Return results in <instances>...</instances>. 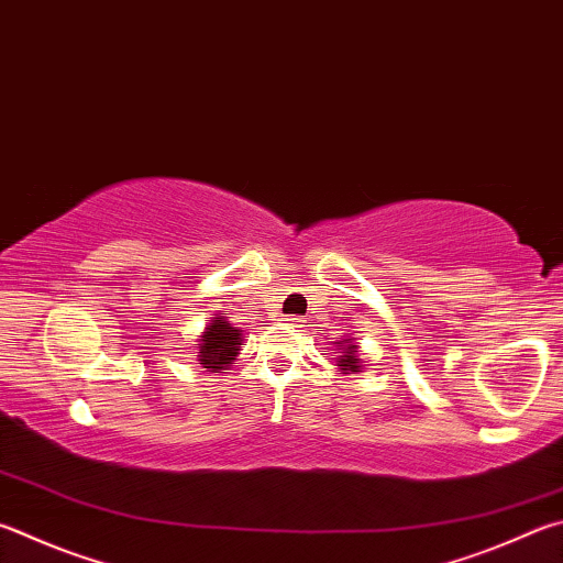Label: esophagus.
Instances as JSON below:
<instances>
[{
	"instance_id": "obj_1",
	"label": "esophagus",
	"mask_w": 563,
	"mask_h": 563,
	"mask_svg": "<svg viewBox=\"0 0 563 563\" xmlns=\"http://www.w3.org/2000/svg\"><path fill=\"white\" fill-rule=\"evenodd\" d=\"M285 324H290V327H302V317L300 314H290V317H285V320H283Z\"/></svg>"
}]
</instances>
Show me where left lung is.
I'll list each match as a JSON object with an SVG mask.
<instances>
[{"label":"left lung","mask_w":563,"mask_h":563,"mask_svg":"<svg viewBox=\"0 0 563 563\" xmlns=\"http://www.w3.org/2000/svg\"><path fill=\"white\" fill-rule=\"evenodd\" d=\"M354 352H356V344H350V346H346V352H344V356L340 360V366H342L344 372H356V369H360V366H356L360 362H356Z\"/></svg>","instance_id":"left-lung-1"}]
</instances>
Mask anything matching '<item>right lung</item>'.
<instances>
[{
  "instance_id": "1",
  "label": "right lung",
  "mask_w": 563,
  "mask_h": 563,
  "mask_svg": "<svg viewBox=\"0 0 563 563\" xmlns=\"http://www.w3.org/2000/svg\"><path fill=\"white\" fill-rule=\"evenodd\" d=\"M239 344H241V334L236 327H231L221 314L213 317L199 344V362L203 364V369L219 372L223 366H229L233 360H236Z\"/></svg>"
}]
</instances>
